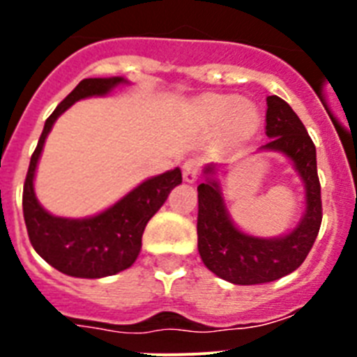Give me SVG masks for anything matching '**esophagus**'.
<instances>
[{
    "mask_svg": "<svg viewBox=\"0 0 357 357\" xmlns=\"http://www.w3.org/2000/svg\"><path fill=\"white\" fill-rule=\"evenodd\" d=\"M198 172H200V164L195 159L185 160L184 166H182V176H184V181L189 182V184H193V182L197 181Z\"/></svg>",
    "mask_w": 357,
    "mask_h": 357,
    "instance_id": "34e87169",
    "label": "esophagus"
}]
</instances>
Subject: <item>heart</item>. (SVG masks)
<instances>
[{"instance_id":"heart-1","label":"heart","mask_w":357,"mask_h":357,"mask_svg":"<svg viewBox=\"0 0 357 357\" xmlns=\"http://www.w3.org/2000/svg\"><path fill=\"white\" fill-rule=\"evenodd\" d=\"M200 114L209 125L225 123V137L230 143L248 139L259 127V110L250 102L236 96H214L202 103Z\"/></svg>"}]
</instances>
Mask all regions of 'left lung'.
I'll return each instance as SVG.
<instances>
[{"instance_id":"left-lung-1","label":"left lung","mask_w":357,"mask_h":357,"mask_svg":"<svg viewBox=\"0 0 357 357\" xmlns=\"http://www.w3.org/2000/svg\"><path fill=\"white\" fill-rule=\"evenodd\" d=\"M266 135L259 151H279L291 160L304 184L305 211L288 234L257 238L234 225L216 178L218 164L204 168L206 182L198 185V252L207 268L232 284H264L295 272L313 247L321 223L317 148L304 123L279 96L266 98Z\"/></svg>"}]
</instances>
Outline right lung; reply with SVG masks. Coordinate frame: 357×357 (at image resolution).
Here are the masks:
<instances>
[{"instance_id":"add662e5","label":"right lung","mask_w":357,"mask_h":357,"mask_svg":"<svg viewBox=\"0 0 357 357\" xmlns=\"http://www.w3.org/2000/svg\"><path fill=\"white\" fill-rule=\"evenodd\" d=\"M121 84H127L123 77L82 80L46 119L28 166L23 189V214L28 238L31 247L46 263L69 277L102 279L130 268L141 252V238L146 223L162 207L172 189L182 182L181 168L169 169L146 178L114 206L87 218L53 216L39 204L33 181L44 141L53 123L78 100L105 96Z\"/></svg>"}]
</instances>
